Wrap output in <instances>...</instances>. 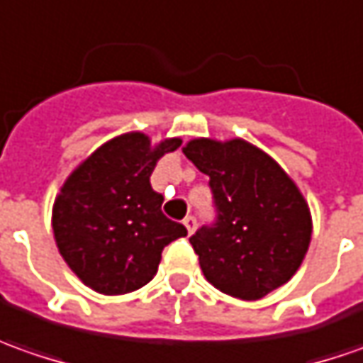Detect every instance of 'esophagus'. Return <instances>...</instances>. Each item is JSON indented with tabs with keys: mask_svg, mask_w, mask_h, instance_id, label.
Here are the masks:
<instances>
[{
	"mask_svg": "<svg viewBox=\"0 0 363 363\" xmlns=\"http://www.w3.org/2000/svg\"><path fill=\"white\" fill-rule=\"evenodd\" d=\"M182 223H184V227H186L189 235H193L194 229H196V219H194V217H186Z\"/></svg>",
	"mask_w": 363,
	"mask_h": 363,
	"instance_id": "esophagus-1",
	"label": "esophagus"
}]
</instances>
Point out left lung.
Wrapping results in <instances>:
<instances>
[{
  "mask_svg": "<svg viewBox=\"0 0 363 363\" xmlns=\"http://www.w3.org/2000/svg\"><path fill=\"white\" fill-rule=\"evenodd\" d=\"M184 157L211 179L217 223L191 237L206 281L245 301L295 275L311 241V213L294 179L243 138H193Z\"/></svg>",
  "mask_w": 363,
  "mask_h": 363,
  "instance_id": "1",
  "label": "left lung"
}]
</instances>
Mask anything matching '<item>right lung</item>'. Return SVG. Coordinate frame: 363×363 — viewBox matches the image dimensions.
Instances as JSON below:
<instances>
[{
	"label": "right lung",
	"instance_id": "add662e5",
	"mask_svg": "<svg viewBox=\"0 0 363 363\" xmlns=\"http://www.w3.org/2000/svg\"><path fill=\"white\" fill-rule=\"evenodd\" d=\"M181 138L150 144L126 132L98 146L64 181L52 208L57 251L84 285L102 295H124L150 281L162 249L184 237L181 223L160 211L162 194L150 174Z\"/></svg>",
	"mask_w": 363,
	"mask_h": 363
}]
</instances>
